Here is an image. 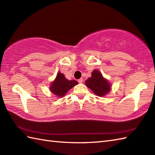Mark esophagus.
I'll list each match as a JSON object with an SVG mask.
<instances>
[{
	"mask_svg": "<svg viewBox=\"0 0 155 155\" xmlns=\"http://www.w3.org/2000/svg\"><path fill=\"white\" fill-rule=\"evenodd\" d=\"M78 83H82L83 82V79L82 78H80V79H78Z\"/></svg>",
	"mask_w": 155,
	"mask_h": 155,
	"instance_id": "esophagus-1",
	"label": "esophagus"
}]
</instances>
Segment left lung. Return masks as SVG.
<instances>
[{"instance_id":"obj_1","label":"left lung","mask_w":155,"mask_h":155,"mask_svg":"<svg viewBox=\"0 0 155 155\" xmlns=\"http://www.w3.org/2000/svg\"><path fill=\"white\" fill-rule=\"evenodd\" d=\"M85 85L95 95L99 97L105 96L110 91L112 87L110 83L96 69L91 72V77L85 81Z\"/></svg>"}]
</instances>
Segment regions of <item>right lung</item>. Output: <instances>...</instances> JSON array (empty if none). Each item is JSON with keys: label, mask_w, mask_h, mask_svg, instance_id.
<instances>
[{"label": "right lung", "mask_w": 155, "mask_h": 155, "mask_svg": "<svg viewBox=\"0 0 155 155\" xmlns=\"http://www.w3.org/2000/svg\"><path fill=\"white\" fill-rule=\"evenodd\" d=\"M78 82L75 80H68L61 72H58L54 81L49 85V90L53 95L58 97H63L70 89L77 85Z\"/></svg>", "instance_id": "1"}]
</instances>
